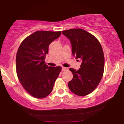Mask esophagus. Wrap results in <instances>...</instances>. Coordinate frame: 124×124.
<instances>
[{
    "label": "esophagus",
    "mask_w": 124,
    "mask_h": 124,
    "mask_svg": "<svg viewBox=\"0 0 124 124\" xmlns=\"http://www.w3.org/2000/svg\"><path fill=\"white\" fill-rule=\"evenodd\" d=\"M67 70H68V68H65V67H62V71H65Z\"/></svg>",
    "instance_id": "esophagus-1"
}]
</instances>
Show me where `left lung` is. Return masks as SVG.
Returning <instances> with one entry per match:
<instances>
[{
    "label": "left lung",
    "mask_w": 124,
    "mask_h": 124,
    "mask_svg": "<svg viewBox=\"0 0 124 124\" xmlns=\"http://www.w3.org/2000/svg\"><path fill=\"white\" fill-rule=\"evenodd\" d=\"M70 40L72 55L80 59V68H70L73 78L68 82L70 91L78 96L93 92L100 82L104 70V56L99 41L82 29H71L62 32Z\"/></svg>",
    "instance_id": "8db88e82"
}]
</instances>
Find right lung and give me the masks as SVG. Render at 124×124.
<instances>
[{"mask_svg":"<svg viewBox=\"0 0 124 124\" xmlns=\"http://www.w3.org/2000/svg\"><path fill=\"white\" fill-rule=\"evenodd\" d=\"M61 31H37L21 43L16 55V71L23 88L33 97L44 98L52 92L61 67H48L45 57L48 46Z\"/></svg>","mask_w":124,"mask_h":124,"instance_id":"obj_1","label":"right lung"}]
</instances>
